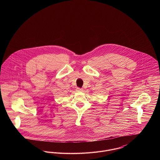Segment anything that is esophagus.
Instances as JSON below:
<instances>
[{"label":"esophagus","instance_id":"1","mask_svg":"<svg viewBox=\"0 0 160 160\" xmlns=\"http://www.w3.org/2000/svg\"><path fill=\"white\" fill-rule=\"evenodd\" d=\"M77 91H83V89L80 88H77Z\"/></svg>","mask_w":160,"mask_h":160}]
</instances>
